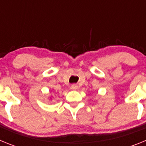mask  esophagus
<instances>
[{
    "label": "esophagus",
    "mask_w": 146,
    "mask_h": 146,
    "mask_svg": "<svg viewBox=\"0 0 146 146\" xmlns=\"http://www.w3.org/2000/svg\"><path fill=\"white\" fill-rule=\"evenodd\" d=\"M71 88H72V89H73V90H76V89H77V88H78V86H77V84H72Z\"/></svg>",
    "instance_id": "1"
}]
</instances>
